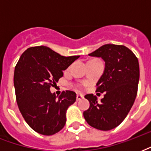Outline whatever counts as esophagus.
Returning a JSON list of instances; mask_svg holds the SVG:
<instances>
[{
    "label": "esophagus",
    "mask_w": 151,
    "mask_h": 151,
    "mask_svg": "<svg viewBox=\"0 0 151 151\" xmlns=\"http://www.w3.org/2000/svg\"><path fill=\"white\" fill-rule=\"evenodd\" d=\"M83 98H84V96H83L82 94H81V93H78V94H77V101L81 100V99H83Z\"/></svg>",
    "instance_id": "obj_1"
}]
</instances>
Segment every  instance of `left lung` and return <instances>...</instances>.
<instances>
[{
    "mask_svg": "<svg viewBox=\"0 0 151 151\" xmlns=\"http://www.w3.org/2000/svg\"><path fill=\"white\" fill-rule=\"evenodd\" d=\"M88 55L105 61L104 72L96 84L97 92L105 95L100 103L93 94L86 95L90 106L83 115L95 129L111 130L124 121L135 102L139 80L138 59L125 46L112 44L101 46Z\"/></svg>",
    "mask_w": 151,
    "mask_h": 151,
    "instance_id": "obj_1",
    "label": "left lung"
}]
</instances>
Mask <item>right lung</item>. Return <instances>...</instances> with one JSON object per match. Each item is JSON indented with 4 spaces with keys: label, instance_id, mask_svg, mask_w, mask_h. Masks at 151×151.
I'll return each mask as SVG.
<instances>
[{
    "label": "right lung",
    "instance_id": "obj_1",
    "mask_svg": "<svg viewBox=\"0 0 151 151\" xmlns=\"http://www.w3.org/2000/svg\"><path fill=\"white\" fill-rule=\"evenodd\" d=\"M79 57L63 56L46 46L27 48L20 56L14 72L16 101L25 121L37 132L54 135L66 124V110L76 101V93L66 91L56 96L50 88Z\"/></svg>",
    "mask_w": 151,
    "mask_h": 151
}]
</instances>
